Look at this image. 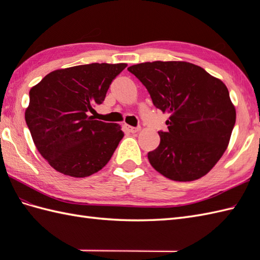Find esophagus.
<instances>
[{"instance_id": "esophagus-1", "label": "esophagus", "mask_w": 260, "mask_h": 260, "mask_svg": "<svg viewBox=\"0 0 260 260\" xmlns=\"http://www.w3.org/2000/svg\"><path fill=\"white\" fill-rule=\"evenodd\" d=\"M126 129L129 132V133H137L141 129V127H133V126H127L126 125Z\"/></svg>"}]
</instances>
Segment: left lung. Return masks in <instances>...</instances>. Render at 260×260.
Wrapping results in <instances>:
<instances>
[{
    "instance_id": "8db88e82",
    "label": "left lung",
    "mask_w": 260,
    "mask_h": 260,
    "mask_svg": "<svg viewBox=\"0 0 260 260\" xmlns=\"http://www.w3.org/2000/svg\"><path fill=\"white\" fill-rule=\"evenodd\" d=\"M150 93L154 106L170 115L168 131L147 157L173 181L206 175L227 150L236 109L223 82L185 61H153L127 68Z\"/></svg>"
}]
</instances>
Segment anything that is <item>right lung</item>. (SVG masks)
I'll use <instances>...</instances> for the list:
<instances>
[{"mask_svg":"<svg viewBox=\"0 0 260 260\" xmlns=\"http://www.w3.org/2000/svg\"><path fill=\"white\" fill-rule=\"evenodd\" d=\"M126 63H90L58 69L30 89L25 121L39 153L64 175L86 178L102 170L124 133L118 124L88 113L102 104Z\"/></svg>","mask_w":260,"mask_h":260,"instance_id":"obj_1","label":"right lung"}]
</instances>
